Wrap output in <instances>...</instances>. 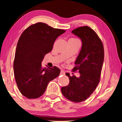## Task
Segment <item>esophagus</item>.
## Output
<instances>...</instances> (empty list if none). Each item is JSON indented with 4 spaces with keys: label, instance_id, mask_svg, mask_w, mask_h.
<instances>
[{
    "label": "esophagus",
    "instance_id": "1",
    "mask_svg": "<svg viewBox=\"0 0 122 122\" xmlns=\"http://www.w3.org/2000/svg\"><path fill=\"white\" fill-rule=\"evenodd\" d=\"M61 75H64L65 74V71H61Z\"/></svg>",
    "mask_w": 122,
    "mask_h": 122
}]
</instances>
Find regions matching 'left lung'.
Returning <instances> with one entry per match:
<instances>
[{"label":"left lung","instance_id":"8db88e82","mask_svg":"<svg viewBox=\"0 0 122 122\" xmlns=\"http://www.w3.org/2000/svg\"><path fill=\"white\" fill-rule=\"evenodd\" d=\"M81 39L82 46L75 61L73 71H78L79 77L70 76L67 86L61 92L65 97L76 103L84 101L93 93L99 83L104 61L103 43L97 33L88 26H81L71 31Z\"/></svg>","mask_w":122,"mask_h":122}]
</instances>
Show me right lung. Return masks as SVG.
<instances>
[{
    "label": "right lung",
    "instance_id": "right-lung-1",
    "mask_svg": "<svg viewBox=\"0 0 122 122\" xmlns=\"http://www.w3.org/2000/svg\"><path fill=\"white\" fill-rule=\"evenodd\" d=\"M65 31L37 23L26 28L20 36L13 68L18 89L25 97H40L49 81L59 75L61 70L58 67L43 68L41 61L45 55L51 51L56 38Z\"/></svg>",
    "mask_w": 122,
    "mask_h": 122
}]
</instances>
